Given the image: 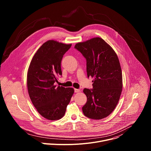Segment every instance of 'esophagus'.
I'll list each match as a JSON object with an SVG mask.
<instances>
[{
	"instance_id": "34e87169",
	"label": "esophagus",
	"mask_w": 151,
	"mask_h": 151,
	"mask_svg": "<svg viewBox=\"0 0 151 151\" xmlns=\"http://www.w3.org/2000/svg\"><path fill=\"white\" fill-rule=\"evenodd\" d=\"M81 91V90H79V89H75V93H79V92H80Z\"/></svg>"
}]
</instances>
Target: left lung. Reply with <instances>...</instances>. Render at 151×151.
<instances>
[{
    "label": "left lung",
    "instance_id": "8db88e82",
    "mask_svg": "<svg viewBox=\"0 0 151 151\" xmlns=\"http://www.w3.org/2000/svg\"><path fill=\"white\" fill-rule=\"evenodd\" d=\"M87 60L88 78H94L93 89L84 88L87 101L82 107L85 116L101 119L116 107L122 92V75L118 57L113 48L97 37L75 46Z\"/></svg>",
    "mask_w": 151,
    "mask_h": 151
}]
</instances>
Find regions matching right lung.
<instances>
[{"instance_id":"1","label":"right lung","mask_w":151,"mask_h":151,"mask_svg":"<svg viewBox=\"0 0 151 151\" xmlns=\"http://www.w3.org/2000/svg\"><path fill=\"white\" fill-rule=\"evenodd\" d=\"M72 44L49 40L38 49L29 67L28 93L37 111L48 120H58L65 114L74 93L73 88L55 84L62 75L61 62Z\"/></svg>"}]
</instances>
